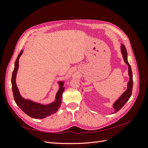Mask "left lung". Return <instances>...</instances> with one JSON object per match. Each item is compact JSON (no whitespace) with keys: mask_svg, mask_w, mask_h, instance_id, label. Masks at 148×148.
<instances>
[{"mask_svg":"<svg viewBox=\"0 0 148 148\" xmlns=\"http://www.w3.org/2000/svg\"><path fill=\"white\" fill-rule=\"evenodd\" d=\"M121 52H122V57L123 58V60L125 62L128 66V75L130 77V80L127 83V89L125 91L119 99L115 101V102L113 104V108L114 109V112L113 114L117 112L122 108L123 106L126 104V102L129 100L132 96V89H133V75H132V71L131 69V66L129 64L127 59V51L126 50L125 46L123 44H121Z\"/></svg>","mask_w":148,"mask_h":148,"instance_id":"8db88e82","label":"left lung"}]
</instances>
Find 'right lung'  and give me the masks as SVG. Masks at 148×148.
I'll list each match as a JSON object with an SVG mask.
<instances>
[{
	"label": "right lung",
	"instance_id": "1",
	"mask_svg": "<svg viewBox=\"0 0 148 148\" xmlns=\"http://www.w3.org/2000/svg\"><path fill=\"white\" fill-rule=\"evenodd\" d=\"M23 52V51L21 50L18 56L15 63L14 70L12 73V85L14 100L17 106L29 117L37 119L46 118L49 115L56 113L58 109L60 108L62 104V94H63L65 89V87L64 86V82H58L59 84V89L56 94L55 101L51 104L44 105L40 104V103L33 102L29 99H25L21 96L16 84V73L19 67V59Z\"/></svg>",
	"mask_w": 148,
	"mask_h": 148
}]
</instances>
